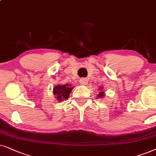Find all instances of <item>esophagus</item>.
<instances>
[{
	"mask_svg": "<svg viewBox=\"0 0 156 156\" xmlns=\"http://www.w3.org/2000/svg\"><path fill=\"white\" fill-rule=\"evenodd\" d=\"M80 84L81 85H86L88 83V79H86V78H81V79L80 80Z\"/></svg>",
	"mask_w": 156,
	"mask_h": 156,
	"instance_id": "obj_1",
	"label": "esophagus"
}]
</instances>
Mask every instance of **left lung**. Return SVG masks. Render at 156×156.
<instances>
[{
	"label": "left lung",
	"instance_id": "8db88e82",
	"mask_svg": "<svg viewBox=\"0 0 156 156\" xmlns=\"http://www.w3.org/2000/svg\"><path fill=\"white\" fill-rule=\"evenodd\" d=\"M103 95H104V93H103V92H101V93H99L98 96V97H99V98H103Z\"/></svg>",
	"mask_w": 156,
	"mask_h": 156
}]
</instances>
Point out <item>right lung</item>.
Listing matches in <instances>:
<instances>
[{
  "mask_svg": "<svg viewBox=\"0 0 156 156\" xmlns=\"http://www.w3.org/2000/svg\"><path fill=\"white\" fill-rule=\"evenodd\" d=\"M73 88L68 84L58 85L54 87L53 93L56 95V98L58 101H63V99H67L71 92Z\"/></svg>",
  "mask_w": 156,
  "mask_h": 156,
  "instance_id": "obj_1",
  "label": "right lung"
}]
</instances>
